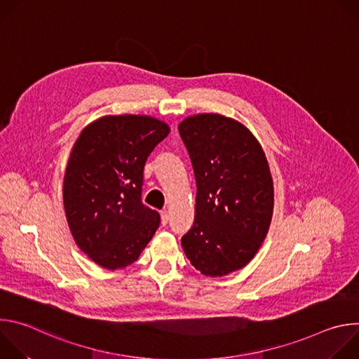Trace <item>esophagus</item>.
<instances>
[{"mask_svg":"<svg viewBox=\"0 0 359 359\" xmlns=\"http://www.w3.org/2000/svg\"><path fill=\"white\" fill-rule=\"evenodd\" d=\"M161 216H162V226H166L169 223V213H168V210H163L161 213Z\"/></svg>","mask_w":359,"mask_h":359,"instance_id":"34e87169","label":"esophagus"}]
</instances>
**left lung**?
<instances>
[{"instance_id":"1","label":"left lung","mask_w":359,"mask_h":359,"mask_svg":"<svg viewBox=\"0 0 359 359\" xmlns=\"http://www.w3.org/2000/svg\"><path fill=\"white\" fill-rule=\"evenodd\" d=\"M196 177V213L182 245L191 266L209 277L251 262L273 216L274 189L264 151L240 122L219 114L179 125Z\"/></svg>"}]
</instances>
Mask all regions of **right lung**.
Segmentation results:
<instances>
[{
    "mask_svg": "<svg viewBox=\"0 0 359 359\" xmlns=\"http://www.w3.org/2000/svg\"><path fill=\"white\" fill-rule=\"evenodd\" d=\"M169 126L151 116H104L75 142L64 177V208L78 247L108 270L135 263L161 224L142 203L143 169Z\"/></svg>",
    "mask_w": 359,
    "mask_h": 359,
    "instance_id": "obj_1",
    "label": "right lung"
}]
</instances>
